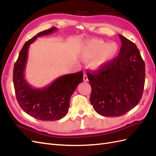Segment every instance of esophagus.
Instances as JSON below:
<instances>
[{
	"label": "esophagus",
	"instance_id": "1",
	"mask_svg": "<svg viewBox=\"0 0 156 156\" xmlns=\"http://www.w3.org/2000/svg\"><path fill=\"white\" fill-rule=\"evenodd\" d=\"M83 80H84V82H87V81H88L87 75L86 73H84V75H83Z\"/></svg>",
	"mask_w": 156,
	"mask_h": 156
}]
</instances>
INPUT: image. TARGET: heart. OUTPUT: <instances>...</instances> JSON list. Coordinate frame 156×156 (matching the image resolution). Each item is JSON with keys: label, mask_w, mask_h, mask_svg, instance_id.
Masks as SVG:
<instances>
[{"label": "heart", "mask_w": 156, "mask_h": 156, "mask_svg": "<svg viewBox=\"0 0 156 156\" xmlns=\"http://www.w3.org/2000/svg\"><path fill=\"white\" fill-rule=\"evenodd\" d=\"M116 44H107L100 40H90L84 42L80 49V56L83 59L91 60L92 66L95 69H101L115 57L117 53Z\"/></svg>", "instance_id": "b5f03b06"}]
</instances>
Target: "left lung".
<instances>
[{
    "label": "left lung",
    "mask_w": 156,
    "mask_h": 156,
    "mask_svg": "<svg viewBox=\"0 0 156 156\" xmlns=\"http://www.w3.org/2000/svg\"><path fill=\"white\" fill-rule=\"evenodd\" d=\"M119 56L97 72L87 71L90 101L99 115L116 117L134 108L143 96L145 64L136 45L120 34Z\"/></svg>",
    "instance_id": "left-lung-1"
}]
</instances>
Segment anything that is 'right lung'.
<instances>
[{"label": "right lung", "instance_id": "add662e5", "mask_svg": "<svg viewBox=\"0 0 156 156\" xmlns=\"http://www.w3.org/2000/svg\"><path fill=\"white\" fill-rule=\"evenodd\" d=\"M56 30V27L51 28L27 41L13 68V85L19 105L28 115L43 121L58 120L66 115L70 98L78 84L83 81L82 71L60 76L42 88L32 87L25 79V69L30 45L37 37L51 34Z\"/></svg>", "mask_w": 156, "mask_h": 156}]
</instances>
